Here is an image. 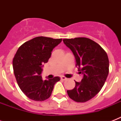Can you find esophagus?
Returning <instances> with one entry per match:
<instances>
[{
    "mask_svg": "<svg viewBox=\"0 0 121 121\" xmlns=\"http://www.w3.org/2000/svg\"><path fill=\"white\" fill-rule=\"evenodd\" d=\"M67 79L66 77H63V76H61V80H66Z\"/></svg>",
    "mask_w": 121,
    "mask_h": 121,
    "instance_id": "34e87169",
    "label": "esophagus"
}]
</instances>
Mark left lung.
Returning <instances> with one entry per match:
<instances>
[{
	"instance_id": "left-lung-1",
	"label": "left lung",
	"mask_w": 121,
	"mask_h": 121,
	"mask_svg": "<svg viewBox=\"0 0 121 121\" xmlns=\"http://www.w3.org/2000/svg\"><path fill=\"white\" fill-rule=\"evenodd\" d=\"M63 41L72 51L76 66L83 75L81 82H75L73 89L67 90V94L77 102L88 101L100 92L107 79L109 68L107 53L99 44L86 38Z\"/></svg>"
}]
</instances>
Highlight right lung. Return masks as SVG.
Listing matches in <instances>:
<instances>
[{
    "label": "right lung",
    "instance_id": "right-lung-1",
    "mask_svg": "<svg viewBox=\"0 0 121 121\" xmlns=\"http://www.w3.org/2000/svg\"><path fill=\"white\" fill-rule=\"evenodd\" d=\"M62 41L39 36L22 44L13 59V69L17 84L27 97L43 101L51 96L59 77L43 80L41 74L43 65L48 61L51 52Z\"/></svg>",
    "mask_w": 121,
    "mask_h": 121
}]
</instances>
